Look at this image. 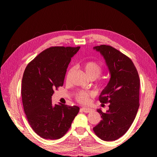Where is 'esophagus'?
Masks as SVG:
<instances>
[{
	"mask_svg": "<svg viewBox=\"0 0 157 157\" xmlns=\"http://www.w3.org/2000/svg\"><path fill=\"white\" fill-rule=\"evenodd\" d=\"M81 111L82 112H84L86 113H90L92 112V109L90 108H87V107H83L81 109Z\"/></svg>",
	"mask_w": 157,
	"mask_h": 157,
	"instance_id": "esophagus-1",
	"label": "esophagus"
}]
</instances>
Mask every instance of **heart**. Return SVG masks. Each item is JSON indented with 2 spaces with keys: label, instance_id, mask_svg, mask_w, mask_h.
<instances>
[{
  "label": "heart",
  "instance_id": "obj_1",
  "mask_svg": "<svg viewBox=\"0 0 157 157\" xmlns=\"http://www.w3.org/2000/svg\"><path fill=\"white\" fill-rule=\"evenodd\" d=\"M84 69L86 74L88 75V77L90 78L96 79L98 78L100 75L101 74L102 72V67L100 64L99 63L96 61H88L84 65ZM72 69L67 73V78L69 75L70 72H71ZM90 94L88 92L86 91H80L76 95V98L78 100V102L80 103H86L88 101L89 96Z\"/></svg>",
  "mask_w": 157,
  "mask_h": 157
}]
</instances>
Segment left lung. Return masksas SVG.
<instances>
[{
    "instance_id": "left-lung-1",
    "label": "left lung",
    "mask_w": 157,
    "mask_h": 157,
    "mask_svg": "<svg viewBox=\"0 0 157 157\" xmlns=\"http://www.w3.org/2000/svg\"><path fill=\"white\" fill-rule=\"evenodd\" d=\"M100 52L107 66L110 79L99 96L101 103H109V109L97 112L102 120L93 129L102 140L113 141L129 129L139 108L140 78L132 61L118 50L107 45L93 48Z\"/></svg>"
}]
</instances>
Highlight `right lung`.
<instances>
[{"instance_id":"obj_1","label":"right lung","mask_w":157,"mask_h":157,"mask_svg":"<svg viewBox=\"0 0 157 157\" xmlns=\"http://www.w3.org/2000/svg\"><path fill=\"white\" fill-rule=\"evenodd\" d=\"M79 48V46L49 48L29 63L23 73V109L33 130L44 139L62 138L79 111L75 105L52 103L54 90L63 86L67 69Z\"/></svg>"}]
</instances>
